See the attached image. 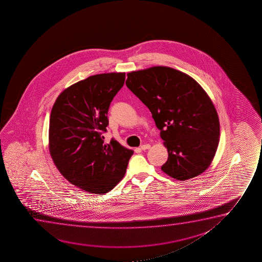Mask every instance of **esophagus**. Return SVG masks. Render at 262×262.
I'll use <instances>...</instances> for the list:
<instances>
[{
	"label": "esophagus",
	"instance_id": "34e87169",
	"mask_svg": "<svg viewBox=\"0 0 262 262\" xmlns=\"http://www.w3.org/2000/svg\"><path fill=\"white\" fill-rule=\"evenodd\" d=\"M149 148H150V145L149 144H145V145H142L140 147L141 150H147V149H149Z\"/></svg>",
	"mask_w": 262,
	"mask_h": 262
}]
</instances>
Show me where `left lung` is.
<instances>
[{"mask_svg": "<svg viewBox=\"0 0 262 262\" xmlns=\"http://www.w3.org/2000/svg\"><path fill=\"white\" fill-rule=\"evenodd\" d=\"M126 86L152 114L168 151L162 171L179 181L201 174L211 164L220 135L216 110L201 85L164 66L129 72Z\"/></svg>", "mask_w": 262, "mask_h": 262, "instance_id": "1", "label": "left lung"}]
</instances>
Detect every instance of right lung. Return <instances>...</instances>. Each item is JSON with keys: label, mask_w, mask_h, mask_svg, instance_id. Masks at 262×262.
Instances as JSON below:
<instances>
[{"label": "right lung", "mask_w": 262, "mask_h": 262, "mask_svg": "<svg viewBox=\"0 0 262 262\" xmlns=\"http://www.w3.org/2000/svg\"><path fill=\"white\" fill-rule=\"evenodd\" d=\"M124 72L90 76L63 90L52 108L49 150L70 183L94 194L107 193L125 174L133 150L112 139L104 143L112 100Z\"/></svg>", "instance_id": "right-lung-1"}]
</instances>
